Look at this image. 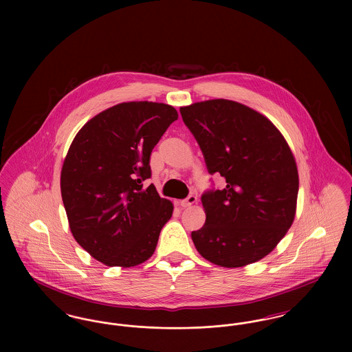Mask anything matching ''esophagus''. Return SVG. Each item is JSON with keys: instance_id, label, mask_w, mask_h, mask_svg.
Here are the masks:
<instances>
[{"instance_id": "34e87169", "label": "esophagus", "mask_w": 352, "mask_h": 352, "mask_svg": "<svg viewBox=\"0 0 352 352\" xmlns=\"http://www.w3.org/2000/svg\"><path fill=\"white\" fill-rule=\"evenodd\" d=\"M195 203H197V197H195V195H188L186 199L179 201V206H181L182 208H186V207H190V206H192V204H195Z\"/></svg>"}]
</instances>
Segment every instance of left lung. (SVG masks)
I'll use <instances>...</instances> for the list:
<instances>
[{
	"mask_svg": "<svg viewBox=\"0 0 352 352\" xmlns=\"http://www.w3.org/2000/svg\"><path fill=\"white\" fill-rule=\"evenodd\" d=\"M208 173L226 186L201 195L206 223L191 237L212 264L244 267L265 257L290 228L297 206L298 171L284 135L261 113L215 99L182 107Z\"/></svg>",
	"mask_w": 352,
	"mask_h": 352,
	"instance_id": "left-lung-1",
	"label": "left lung"
}]
</instances>
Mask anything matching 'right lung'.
Here are the masks:
<instances>
[{
	"mask_svg": "<svg viewBox=\"0 0 352 352\" xmlns=\"http://www.w3.org/2000/svg\"><path fill=\"white\" fill-rule=\"evenodd\" d=\"M178 118L171 105L121 102L91 118L75 135L60 174L69 230L108 267H134L155 251L173 203L151 184V154Z\"/></svg>",
	"mask_w": 352,
	"mask_h": 352,
	"instance_id": "right-lung-1",
	"label": "right lung"
}]
</instances>
